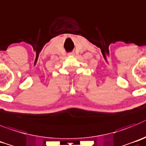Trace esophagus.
<instances>
[{"instance_id": "esophagus-1", "label": "esophagus", "mask_w": 146, "mask_h": 146, "mask_svg": "<svg viewBox=\"0 0 146 146\" xmlns=\"http://www.w3.org/2000/svg\"><path fill=\"white\" fill-rule=\"evenodd\" d=\"M69 55H70V56H73V55H74V53H70Z\"/></svg>"}]
</instances>
